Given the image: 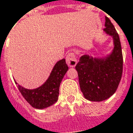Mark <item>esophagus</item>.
Returning <instances> with one entry per match:
<instances>
[{"label":"esophagus","mask_w":133,"mask_h":133,"mask_svg":"<svg viewBox=\"0 0 133 133\" xmlns=\"http://www.w3.org/2000/svg\"><path fill=\"white\" fill-rule=\"evenodd\" d=\"M66 61L69 66L70 67H74L76 63H77V60L76 57V55L74 53H68L66 57Z\"/></svg>","instance_id":"1"}]
</instances>
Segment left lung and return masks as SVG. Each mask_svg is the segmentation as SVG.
Returning <instances> with one entry per match:
<instances>
[{
    "instance_id": "left-lung-1",
    "label": "left lung",
    "mask_w": 133,
    "mask_h": 133,
    "mask_svg": "<svg viewBox=\"0 0 133 133\" xmlns=\"http://www.w3.org/2000/svg\"><path fill=\"white\" fill-rule=\"evenodd\" d=\"M103 32L113 39L114 48L105 56L82 55L76 66L81 91L91 101L109 98L117 89L123 72V54L119 35L114 25L105 17Z\"/></svg>"
}]
</instances>
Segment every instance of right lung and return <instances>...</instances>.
Instances as JSON below:
<instances>
[{"label": "right lung", "mask_w": 133, "mask_h": 133, "mask_svg": "<svg viewBox=\"0 0 133 133\" xmlns=\"http://www.w3.org/2000/svg\"><path fill=\"white\" fill-rule=\"evenodd\" d=\"M68 69L65 59L57 61L53 67L48 79L41 86L33 89L24 88L16 80L15 82L24 98L32 107L36 109H44L57 101L60 85Z\"/></svg>", "instance_id": "right-lung-1"}]
</instances>
